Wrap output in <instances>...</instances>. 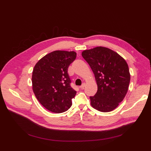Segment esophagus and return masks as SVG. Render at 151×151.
Returning <instances> with one entry per match:
<instances>
[{
	"instance_id": "34e87169",
	"label": "esophagus",
	"mask_w": 151,
	"mask_h": 151,
	"mask_svg": "<svg viewBox=\"0 0 151 151\" xmlns=\"http://www.w3.org/2000/svg\"><path fill=\"white\" fill-rule=\"evenodd\" d=\"M85 86H86V84H85V83H83V84H82V85L80 86V88H81V89H84Z\"/></svg>"
}]
</instances>
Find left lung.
<instances>
[{
  "mask_svg": "<svg viewBox=\"0 0 151 151\" xmlns=\"http://www.w3.org/2000/svg\"><path fill=\"white\" fill-rule=\"evenodd\" d=\"M82 56L92 69L98 91L90 96L91 104L101 112L115 109L123 101L130 80L127 63L120 55L106 47L86 50Z\"/></svg>",
  "mask_w": 151,
  "mask_h": 151,
  "instance_id": "obj_1",
  "label": "left lung"
}]
</instances>
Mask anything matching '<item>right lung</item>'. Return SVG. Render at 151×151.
Returning <instances> with one entry per match:
<instances>
[{
	"label": "right lung",
	"instance_id": "right-lung-1",
	"mask_svg": "<svg viewBox=\"0 0 151 151\" xmlns=\"http://www.w3.org/2000/svg\"><path fill=\"white\" fill-rule=\"evenodd\" d=\"M75 52L57 50L36 63L32 75L33 90L38 101L48 110L63 113L72 106L76 91L70 86L68 68L74 61Z\"/></svg>",
	"mask_w": 151,
	"mask_h": 151
}]
</instances>
